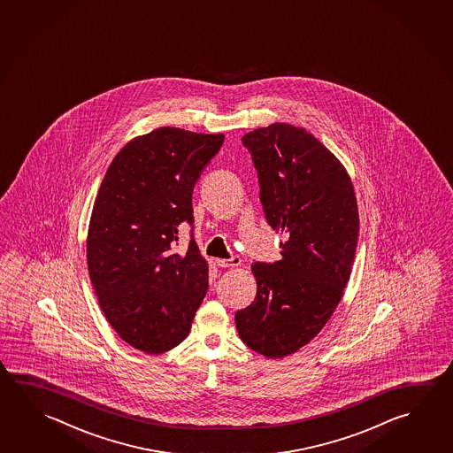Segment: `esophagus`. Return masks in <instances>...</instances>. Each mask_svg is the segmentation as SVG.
Instances as JSON below:
<instances>
[{
    "mask_svg": "<svg viewBox=\"0 0 453 453\" xmlns=\"http://www.w3.org/2000/svg\"><path fill=\"white\" fill-rule=\"evenodd\" d=\"M216 264H218L219 267H223V269H229V267H238V265H242V259H240L238 256H234V257H230V259H216Z\"/></svg>",
    "mask_w": 453,
    "mask_h": 453,
    "instance_id": "34e87169",
    "label": "esophagus"
}]
</instances>
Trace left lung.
Returning a JSON list of instances; mask_svg holds the SVG:
<instances>
[{"mask_svg":"<svg viewBox=\"0 0 453 453\" xmlns=\"http://www.w3.org/2000/svg\"><path fill=\"white\" fill-rule=\"evenodd\" d=\"M242 143L253 156L265 219L286 240L280 261L254 264L256 299L235 325L250 349L277 359L317 337L341 302L357 251V196L341 160L305 128L275 122Z\"/></svg>","mask_w":453,"mask_h":453,"instance_id":"1","label":"left lung"}]
</instances>
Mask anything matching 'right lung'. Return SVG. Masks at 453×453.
<instances>
[{
  "label": "right lung",
  "instance_id": "right-lung-1",
  "mask_svg": "<svg viewBox=\"0 0 453 453\" xmlns=\"http://www.w3.org/2000/svg\"><path fill=\"white\" fill-rule=\"evenodd\" d=\"M223 134L160 127L130 140L106 170L88 232V267L112 329L148 355L188 337L208 289L199 246L175 253L194 223L192 191L223 146Z\"/></svg>",
  "mask_w": 453,
  "mask_h": 453
}]
</instances>
